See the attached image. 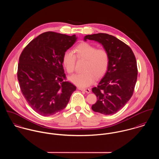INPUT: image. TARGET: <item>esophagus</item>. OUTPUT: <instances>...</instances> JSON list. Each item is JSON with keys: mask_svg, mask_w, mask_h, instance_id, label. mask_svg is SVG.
Here are the masks:
<instances>
[{"mask_svg": "<svg viewBox=\"0 0 159 159\" xmlns=\"http://www.w3.org/2000/svg\"><path fill=\"white\" fill-rule=\"evenodd\" d=\"M78 89L80 90H81V91H84V92H86L88 93H90V92H91V90L89 89H85V88H79Z\"/></svg>", "mask_w": 159, "mask_h": 159, "instance_id": "obj_1", "label": "esophagus"}]
</instances>
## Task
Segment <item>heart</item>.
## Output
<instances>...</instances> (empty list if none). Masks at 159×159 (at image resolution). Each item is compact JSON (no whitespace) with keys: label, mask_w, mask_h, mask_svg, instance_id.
I'll return each instance as SVG.
<instances>
[{"label":"heart","mask_w":159,"mask_h":159,"mask_svg":"<svg viewBox=\"0 0 159 159\" xmlns=\"http://www.w3.org/2000/svg\"><path fill=\"white\" fill-rule=\"evenodd\" d=\"M73 53L70 51L64 52L62 64L69 74L75 70L76 58L85 61L82 73L69 78L70 81L80 88L89 86L96 79L102 78L107 73L110 62V57L107 50L99 48L88 43H82L76 46Z\"/></svg>","instance_id":"b5f03b06"}]
</instances>
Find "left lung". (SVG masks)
<instances>
[{
    "mask_svg": "<svg viewBox=\"0 0 159 159\" xmlns=\"http://www.w3.org/2000/svg\"><path fill=\"white\" fill-rule=\"evenodd\" d=\"M84 40L99 42L108 51L110 57L107 73L97 86L92 89L97 98L92 110L105 115L116 113L134 93L138 76L135 56L129 46L107 34L88 35Z\"/></svg>",
    "mask_w": 159,
    "mask_h": 159,
    "instance_id": "obj_1",
    "label": "left lung"
}]
</instances>
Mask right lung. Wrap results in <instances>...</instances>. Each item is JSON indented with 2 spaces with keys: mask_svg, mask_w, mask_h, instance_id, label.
Instances as JSON below:
<instances>
[{
  "mask_svg": "<svg viewBox=\"0 0 159 159\" xmlns=\"http://www.w3.org/2000/svg\"><path fill=\"white\" fill-rule=\"evenodd\" d=\"M76 39L75 35L44 32L26 46L20 56L17 76L21 91L30 107L43 116L64 110L76 89L66 81L62 66L64 52Z\"/></svg>",
  "mask_w": 159,
  "mask_h": 159,
  "instance_id": "obj_1",
  "label": "right lung"
}]
</instances>
